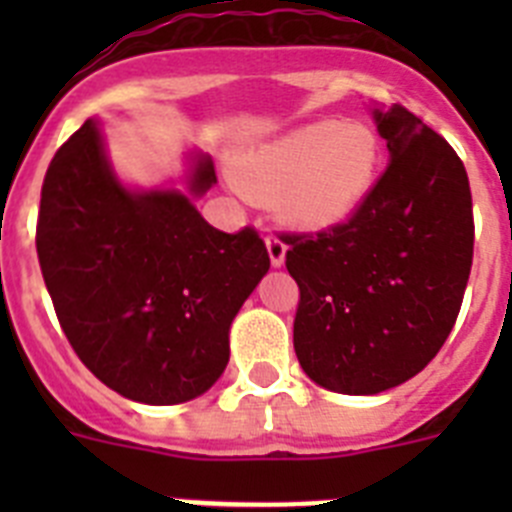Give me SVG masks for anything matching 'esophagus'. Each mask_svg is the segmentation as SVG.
<instances>
[{
  "label": "esophagus",
  "instance_id": "1",
  "mask_svg": "<svg viewBox=\"0 0 512 512\" xmlns=\"http://www.w3.org/2000/svg\"><path fill=\"white\" fill-rule=\"evenodd\" d=\"M266 248H269L271 266H282L284 256H287V243L279 235H266Z\"/></svg>",
  "mask_w": 512,
  "mask_h": 512
}]
</instances>
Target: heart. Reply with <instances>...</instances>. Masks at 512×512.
Instances as JSON below:
<instances>
[{
  "label": "heart",
  "instance_id": "heart-1",
  "mask_svg": "<svg viewBox=\"0 0 512 512\" xmlns=\"http://www.w3.org/2000/svg\"><path fill=\"white\" fill-rule=\"evenodd\" d=\"M382 143L361 122L320 120L253 148L235 179L259 200H271L289 225L323 230L354 215L372 194Z\"/></svg>",
  "mask_w": 512,
  "mask_h": 512
}]
</instances>
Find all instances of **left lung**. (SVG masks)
<instances>
[{"instance_id": "obj_1", "label": "left lung", "mask_w": 512, "mask_h": 512, "mask_svg": "<svg viewBox=\"0 0 512 512\" xmlns=\"http://www.w3.org/2000/svg\"><path fill=\"white\" fill-rule=\"evenodd\" d=\"M390 166L346 223L284 233L300 287L295 354L341 395H377L423 372L461 310L472 271L467 169L420 117L374 110Z\"/></svg>"}]
</instances>
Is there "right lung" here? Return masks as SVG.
<instances>
[{"instance_id": "right-lung-1", "label": "right lung", "mask_w": 512, "mask_h": 512, "mask_svg": "<svg viewBox=\"0 0 512 512\" xmlns=\"http://www.w3.org/2000/svg\"><path fill=\"white\" fill-rule=\"evenodd\" d=\"M217 182L194 158L189 194ZM58 323L89 372L117 395L179 405L230 359V323L269 271L259 233L212 228L179 189L130 192L87 120L45 171L35 230Z\"/></svg>"}]
</instances>
